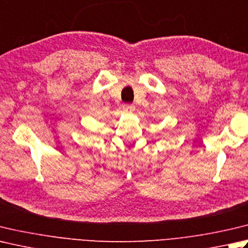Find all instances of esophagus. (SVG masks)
Wrapping results in <instances>:
<instances>
[{
  "mask_svg": "<svg viewBox=\"0 0 248 248\" xmlns=\"http://www.w3.org/2000/svg\"><path fill=\"white\" fill-rule=\"evenodd\" d=\"M123 108L124 111H127V113H133L135 109V106L133 104H124Z\"/></svg>",
  "mask_w": 248,
  "mask_h": 248,
  "instance_id": "obj_1",
  "label": "esophagus"
}]
</instances>
